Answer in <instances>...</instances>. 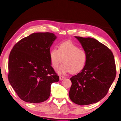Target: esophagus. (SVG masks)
<instances>
[{
    "label": "esophagus",
    "instance_id": "esophagus-1",
    "mask_svg": "<svg viewBox=\"0 0 121 121\" xmlns=\"http://www.w3.org/2000/svg\"><path fill=\"white\" fill-rule=\"evenodd\" d=\"M65 77L64 76H60V80H63L64 79H65Z\"/></svg>",
    "mask_w": 121,
    "mask_h": 121
}]
</instances>
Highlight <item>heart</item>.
Instances as JSON below:
<instances>
[{"instance_id": "heart-1", "label": "heart", "mask_w": 121, "mask_h": 121, "mask_svg": "<svg viewBox=\"0 0 121 121\" xmlns=\"http://www.w3.org/2000/svg\"><path fill=\"white\" fill-rule=\"evenodd\" d=\"M58 49L53 48L49 52L50 63L54 68H56L63 58V64L58 67L56 72L65 74L71 72L76 74L82 71L86 64V52L80 49L77 45L70 41L62 42Z\"/></svg>"}]
</instances>
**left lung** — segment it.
I'll return each instance as SVG.
<instances>
[{
	"mask_svg": "<svg viewBox=\"0 0 121 121\" xmlns=\"http://www.w3.org/2000/svg\"><path fill=\"white\" fill-rule=\"evenodd\" d=\"M86 52L83 69L72 77L71 101L80 105L97 103L106 96L116 76L113 53L105 45L91 38L75 37Z\"/></svg>",
	"mask_w": 121,
	"mask_h": 121,
	"instance_id": "1",
	"label": "left lung"
}]
</instances>
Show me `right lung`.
Listing matches in <instances>:
<instances>
[{"mask_svg":"<svg viewBox=\"0 0 121 121\" xmlns=\"http://www.w3.org/2000/svg\"><path fill=\"white\" fill-rule=\"evenodd\" d=\"M56 39L50 32L34 33L17 42L11 51L9 81L25 102L38 103L47 100L51 84L59 81L49 58L50 48Z\"/></svg>","mask_w":121,"mask_h":121,"instance_id":"right-lung-1","label":"right lung"}]
</instances>
